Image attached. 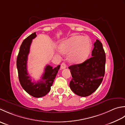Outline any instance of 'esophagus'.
<instances>
[{
	"label": "esophagus",
	"mask_w": 125,
	"mask_h": 125,
	"mask_svg": "<svg viewBox=\"0 0 125 125\" xmlns=\"http://www.w3.org/2000/svg\"><path fill=\"white\" fill-rule=\"evenodd\" d=\"M66 63L65 62H62V64H61V68L62 69H64V68H65L66 67Z\"/></svg>",
	"instance_id": "esophagus-1"
}]
</instances>
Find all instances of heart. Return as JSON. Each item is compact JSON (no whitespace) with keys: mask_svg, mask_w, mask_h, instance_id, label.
I'll list each match as a JSON object with an SVG mask.
<instances>
[{"mask_svg":"<svg viewBox=\"0 0 125 125\" xmlns=\"http://www.w3.org/2000/svg\"><path fill=\"white\" fill-rule=\"evenodd\" d=\"M61 52L69 54L73 62L80 63L88 58L91 50V41L87 37L75 35L63 42L60 46Z\"/></svg>","mask_w":125,"mask_h":125,"instance_id":"heart-1","label":"heart"}]
</instances>
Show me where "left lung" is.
Wrapping results in <instances>:
<instances>
[{
	"label": "left lung",
	"mask_w": 125,
	"mask_h": 125,
	"mask_svg": "<svg viewBox=\"0 0 125 125\" xmlns=\"http://www.w3.org/2000/svg\"><path fill=\"white\" fill-rule=\"evenodd\" d=\"M106 54L103 44L98 39L94 43L92 57L79 64L69 66L72 79L70 87L80 96H87L100 85L105 72Z\"/></svg>",
	"instance_id": "left-lung-1"
}]
</instances>
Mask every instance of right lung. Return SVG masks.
<instances>
[{
    "mask_svg": "<svg viewBox=\"0 0 125 125\" xmlns=\"http://www.w3.org/2000/svg\"><path fill=\"white\" fill-rule=\"evenodd\" d=\"M35 32L27 37L20 46L17 59V67L20 85L30 95L35 98H41L46 95L51 90L53 81L59 70L60 65L53 68L50 65H46L42 80L37 82H32L27 70L28 55L32 39L36 37Z\"/></svg>",
    "mask_w": 125,
    "mask_h": 125,
    "instance_id": "1",
    "label": "right lung"
}]
</instances>
